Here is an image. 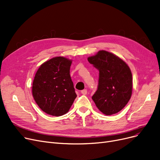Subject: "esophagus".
<instances>
[{
	"instance_id": "esophagus-1",
	"label": "esophagus",
	"mask_w": 160,
	"mask_h": 160,
	"mask_svg": "<svg viewBox=\"0 0 160 160\" xmlns=\"http://www.w3.org/2000/svg\"><path fill=\"white\" fill-rule=\"evenodd\" d=\"M81 93L83 94V95H86V94H87V90L84 89L83 90H82L81 91Z\"/></svg>"
}]
</instances>
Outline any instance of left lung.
I'll return each instance as SVG.
<instances>
[{"label": "left lung", "mask_w": 160, "mask_h": 160, "mask_svg": "<svg viewBox=\"0 0 160 160\" xmlns=\"http://www.w3.org/2000/svg\"><path fill=\"white\" fill-rule=\"evenodd\" d=\"M88 61L99 72L98 90L92 98L96 107L106 115L119 112L132 95L131 69L119 57L103 50L89 57Z\"/></svg>", "instance_id": "left-lung-1"}]
</instances>
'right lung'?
<instances>
[{
	"instance_id": "obj_1",
	"label": "right lung",
	"mask_w": 160,
	"mask_h": 160,
	"mask_svg": "<svg viewBox=\"0 0 160 160\" xmlns=\"http://www.w3.org/2000/svg\"><path fill=\"white\" fill-rule=\"evenodd\" d=\"M71 64L72 61L65 57H54L41 64L35 75L32 95L47 114H66L77 96L70 75Z\"/></svg>"
}]
</instances>
